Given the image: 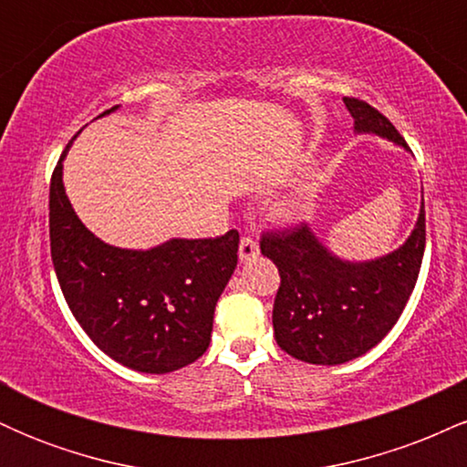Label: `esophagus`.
Returning a JSON list of instances; mask_svg holds the SVG:
<instances>
[{
	"label": "esophagus",
	"instance_id": "1",
	"mask_svg": "<svg viewBox=\"0 0 467 467\" xmlns=\"http://www.w3.org/2000/svg\"><path fill=\"white\" fill-rule=\"evenodd\" d=\"M259 254V244H256L254 237H241L239 241V259L241 261H250Z\"/></svg>",
	"mask_w": 467,
	"mask_h": 467
}]
</instances>
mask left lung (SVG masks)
Returning <instances> with one entry per match:
<instances>
[{"instance_id": "8db88e82", "label": "left lung", "mask_w": 467, "mask_h": 467, "mask_svg": "<svg viewBox=\"0 0 467 467\" xmlns=\"http://www.w3.org/2000/svg\"><path fill=\"white\" fill-rule=\"evenodd\" d=\"M358 133H378L406 147L387 116L367 100L345 96ZM426 248V211L400 250L367 264L331 254L307 223L267 230L261 252L281 276L272 325L283 351L309 364H342L373 349L409 303Z\"/></svg>"}]
</instances>
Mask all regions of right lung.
<instances>
[{"label": "right lung", "instance_id": "add662e5", "mask_svg": "<svg viewBox=\"0 0 467 467\" xmlns=\"http://www.w3.org/2000/svg\"><path fill=\"white\" fill-rule=\"evenodd\" d=\"M66 151L50 180V252L69 312L100 351L133 371L171 373L195 362L208 349L215 305L237 267L239 233L171 239L151 250L107 245L67 200Z\"/></svg>", "mask_w": 467, "mask_h": 467}]
</instances>
